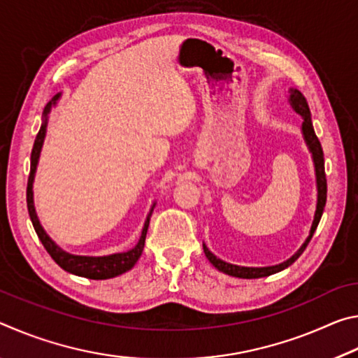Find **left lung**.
I'll use <instances>...</instances> for the list:
<instances>
[{"mask_svg":"<svg viewBox=\"0 0 358 358\" xmlns=\"http://www.w3.org/2000/svg\"><path fill=\"white\" fill-rule=\"evenodd\" d=\"M290 104H292V107L295 108V112H299L303 117L301 131H303V136H305V141L308 143V147H310V150H311L313 159H314V167H316L317 208H316V215H314V221H313V226H311L310 237L306 238V241L303 243L300 250L296 251L289 260H286V262H282L280 265H275V266H264V268H250V266H238V265L227 264V262H224V260L217 259L215 254H211L208 251V248L203 245L205 256H207V259L216 266L217 270L222 271V273H226V275L237 276V278H246V280H252V278L270 276L273 273H278V271H281L284 268H287V266L292 265L295 260L301 256V252L306 250L308 243H310L314 232H316L320 217H322L325 202H327V178H325V167H324V151H322V147H320L319 138H317L316 132H314V128H313L310 106H308L305 96H303L299 92V90H290Z\"/></svg>","mask_w":358,"mask_h":358,"instance_id":"8db88e82","label":"left lung"}]
</instances>
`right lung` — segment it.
Returning a JSON list of instances; mask_svg holds the SVG:
<instances>
[{
	"mask_svg": "<svg viewBox=\"0 0 358 358\" xmlns=\"http://www.w3.org/2000/svg\"><path fill=\"white\" fill-rule=\"evenodd\" d=\"M59 98V94H57L44 108V123H42L41 129L36 136V141L31 150V166H29V177H28V185H27V207H28V213L29 217H31L33 227L38 234L39 240L42 241V245L47 250V252L50 254V257L55 260V262L62 266L63 270L69 271L72 275L77 276H83L88 278V280H108V278H115L124 271L131 270L132 266L136 265V262L141 257V254L143 251L145 246V237H147V230H148V224H150V216H151V210L150 215L145 221V226L142 230V237L138 240V243L136 248H132L128 252H120V254H112V256L107 257H82V256H72V254H68L62 251V248H58L53 241L48 238V235L44 232V229L39 224L38 216H36L34 211V203H33V180H34V172H36V166H38V159H39V153L42 148V142H44L45 137V128H47V113L50 112V107L55 104V101Z\"/></svg>",
	"mask_w": 358,
	"mask_h": 358,
	"instance_id": "1",
	"label": "right lung"
}]
</instances>
